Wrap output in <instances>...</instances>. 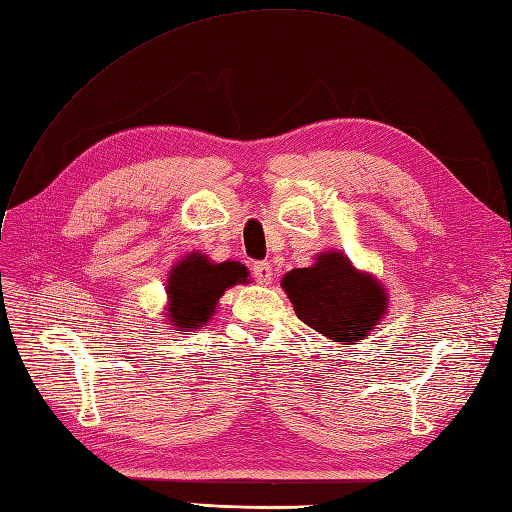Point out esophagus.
Segmentation results:
<instances>
[{
    "instance_id": "obj_1",
    "label": "esophagus",
    "mask_w": 512,
    "mask_h": 512,
    "mask_svg": "<svg viewBox=\"0 0 512 512\" xmlns=\"http://www.w3.org/2000/svg\"><path fill=\"white\" fill-rule=\"evenodd\" d=\"M252 273H254V278H256L258 284H269L271 282V275H273L269 262H256Z\"/></svg>"
}]
</instances>
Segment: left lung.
<instances>
[{
    "mask_svg": "<svg viewBox=\"0 0 512 512\" xmlns=\"http://www.w3.org/2000/svg\"><path fill=\"white\" fill-rule=\"evenodd\" d=\"M282 288L299 319L331 342L359 344L390 308L388 290L347 254L329 250L314 265L288 271Z\"/></svg>",
    "mask_w": 512,
    "mask_h": 512,
    "instance_id": "8db88e82",
    "label": "left lung"
}]
</instances>
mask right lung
Instances as JSON below:
<instances>
[{
	"label": "right lung",
	"instance_id": "obj_1",
	"mask_svg": "<svg viewBox=\"0 0 512 512\" xmlns=\"http://www.w3.org/2000/svg\"><path fill=\"white\" fill-rule=\"evenodd\" d=\"M250 282V271L237 260L213 262L209 256L191 252L170 269L165 293L168 325L181 331L200 329L211 321L217 303L228 288Z\"/></svg>",
	"mask_w": 512,
	"mask_h": 512
}]
</instances>
